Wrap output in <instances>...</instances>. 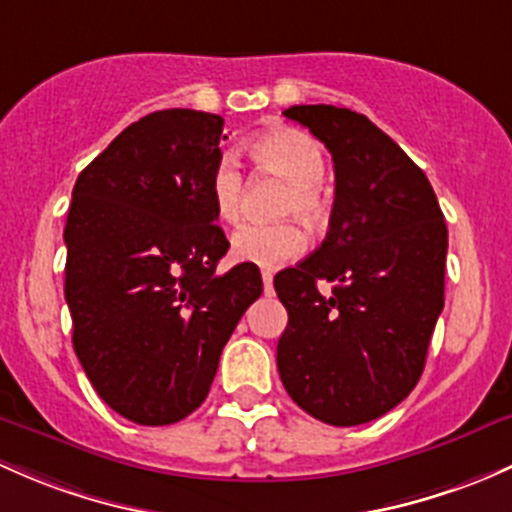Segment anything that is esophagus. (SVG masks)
<instances>
[{
    "instance_id": "obj_1",
    "label": "esophagus",
    "mask_w": 512,
    "mask_h": 512,
    "mask_svg": "<svg viewBox=\"0 0 512 512\" xmlns=\"http://www.w3.org/2000/svg\"><path fill=\"white\" fill-rule=\"evenodd\" d=\"M272 277H274V274L270 270L262 272V284H265V294H272Z\"/></svg>"
}]
</instances>
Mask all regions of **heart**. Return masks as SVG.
<instances>
[{
	"mask_svg": "<svg viewBox=\"0 0 512 512\" xmlns=\"http://www.w3.org/2000/svg\"><path fill=\"white\" fill-rule=\"evenodd\" d=\"M247 152L265 171L289 184L282 213L299 215L304 223L319 225L328 213V198L321 186L326 174V154L311 134L294 127H277L247 144ZM211 201L223 223L235 225L242 218V174L238 161L223 154L211 171ZM306 250V233L297 223L242 225L230 240V252L238 262L274 267L287 265Z\"/></svg>",
	"mask_w": 512,
	"mask_h": 512,
	"instance_id": "b5f03b06",
	"label": "heart"
}]
</instances>
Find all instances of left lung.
<instances>
[{
  "instance_id": "left-lung-1",
  "label": "left lung",
  "mask_w": 512,
  "mask_h": 512,
  "mask_svg": "<svg viewBox=\"0 0 512 512\" xmlns=\"http://www.w3.org/2000/svg\"><path fill=\"white\" fill-rule=\"evenodd\" d=\"M284 117L326 144L336 198L321 247L274 277L289 314L279 378L311 417L355 427L400 405L422 378L444 309V213L424 171L365 115L294 105Z\"/></svg>"
}]
</instances>
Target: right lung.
Segmentation results:
<instances>
[{"instance_id":"1","label":"right lung","mask_w":512,"mask_h":512,"mask_svg":"<svg viewBox=\"0 0 512 512\" xmlns=\"http://www.w3.org/2000/svg\"><path fill=\"white\" fill-rule=\"evenodd\" d=\"M223 139L220 115L152 112L73 186L63 240L75 355L102 400L144 427L201 407L262 294L255 265L215 272L230 247L208 188Z\"/></svg>"}]
</instances>
